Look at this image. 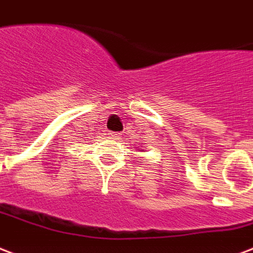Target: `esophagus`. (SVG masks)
I'll return each mask as SVG.
<instances>
[{
  "label": "esophagus",
  "instance_id": "34e87169",
  "mask_svg": "<svg viewBox=\"0 0 253 253\" xmlns=\"http://www.w3.org/2000/svg\"><path fill=\"white\" fill-rule=\"evenodd\" d=\"M108 136H109V138H112V140H119L120 138V133H115V132L108 133Z\"/></svg>",
  "mask_w": 253,
  "mask_h": 253
}]
</instances>
